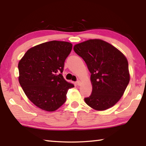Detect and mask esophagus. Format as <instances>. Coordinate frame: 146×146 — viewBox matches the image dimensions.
<instances>
[{
    "label": "esophagus",
    "mask_w": 146,
    "mask_h": 146,
    "mask_svg": "<svg viewBox=\"0 0 146 146\" xmlns=\"http://www.w3.org/2000/svg\"><path fill=\"white\" fill-rule=\"evenodd\" d=\"M76 85L77 86H80V84H81V81L80 80H78V81H76Z\"/></svg>",
    "instance_id": "34e87169"
}]
</instances>
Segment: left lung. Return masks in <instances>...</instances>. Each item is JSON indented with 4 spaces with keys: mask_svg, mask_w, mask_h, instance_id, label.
<instances>
[{
    "mask_svg": "<svg viewBox=\"0 0 146 146\" xmlns=\"http://www.w3.org/2000/svg\"><path fill=\"white\" fill-rule=\"evenodd\" d=\"M83 58L91 73L92 93L85 98L95 110L111 108L122 97L129 82L128 62L123 54L111 44L100 39H90L73 48Z\"/></svg>",
    "mask_w": 146,
    "mask_h": 146,
    "instance_id": "1",
    "label": "left lung"
}]
</instances>
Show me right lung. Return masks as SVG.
Listing matches in <instances>:
<instances>
[{
	"instance_id": "right-lung-1",
	"label": "right lung",
	"mask_w": 146,
	"mask_h": 146,
	"mask_svg": "<svg viewBox=\"0 0 146 146\" xmlns=\"http://www.w3.org/2000/svg\"><path fill=\"white\" fill-rule=\"evenodd\" d=\"M72 44L53 40L27 51L19 61V81L29 100L47 111H54L64 104L73 84L64 78V62Z\"/></svg>"
}]
</instances>
